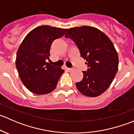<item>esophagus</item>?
<instances>
[{
	"label": "esophagus",
	"instance_id": "obj_1",
	"mask_svg": "<svg viewBox=\"0 0 134 134\" xmlns=\"http://www.w3.org/2000/svg\"><path fill=\"white\" fill-rule=\"evenodd\" d=\"M66 69H67V71H68L69 72H70V71H72V69H72V68H68V67H67V68H66Z\"/></svg>",
	"mask_w": 134,
	"mask_h": 134
}]
</instances>
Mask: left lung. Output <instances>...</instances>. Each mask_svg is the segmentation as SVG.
<instances>
[{"mask_svg":"<svg viewBox=\"0 0 134 134\" xmlns=\"http://www.w3.org/2000/svg\"><path fill=\"white\" fill-rule=\"evenodd\" d=\"M65 37L75 42L88 66L87 71H82L83 79L76 83L78 90L87 97L100 95L118 70V54L113 43L102 31L87 26L70 28Z\"/></svg>","mask_w":134,"mask_h":134,"instance_id":"8db88e82","label":"left lung"}]
</instances>
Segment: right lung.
<instances>
[{
  "label": "right lung",
  "instance_id": "add662e5",
  "mask_svg": "<svg viewBox=\"0 0 134 134\" xmlns=\"http://www.w3.org/2000/svg\"><path fill=\"white\" fill-rule=\"evenodd\" d=\"M67 29L40 26L26 36L19 47L15 65L24 86L36 94H46L56 88L64 70L52 65L49 59L52 42L64 36Z\"/></svg>",
  "mask_w": 134,
  "mask_h": 134
}]
</instances>
